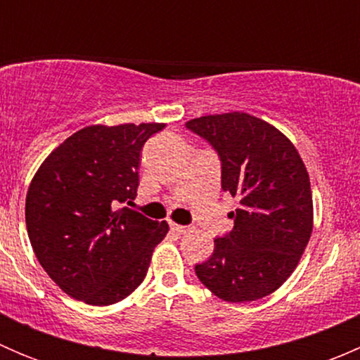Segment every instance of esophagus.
<instances>
[{"label": "esophagus", "mask_w": 360, "mask_h": 360, "mask_svg": "<svg viewBox=\"0 0 360 360\" xmlns=\"http://www.w3.org/2000/svg\"><path fill=\"white\" fill-rule=\"evenodd\" d=\"M170 230L176 231V233H179V235H183V233H188V231H191V226H183V224L170 223Z\"/></svg>", "instance_id": "34e87169"}]
</instances>
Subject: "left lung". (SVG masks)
Masks as SVG:
<instances>
[{
    "label": "left lung",
    "instance_id": "1",
    "mask_svg": "<svg viewBox=\"0 0 360 360\" xmlns=\"http://www.w3.org/2000/svg\"><path fill=\"white\" fill-rule=\"evenodd\" d=\"M186 127L212 144L221 188L238 200L228 214L233 230L214 240L195 274L230 303L268 296L291 277L314 230L307 167L281 130L249 112L200 116Z\"/></svg>",
    "mask_w": 360,
    "mask_h": 360
}]
</instances>
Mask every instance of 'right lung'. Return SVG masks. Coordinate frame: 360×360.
I'll use <instances>...</instances> for the list:
<instances>
[{"label":"right lung","mask_w":360,"mask_h":360,"mask_svg":"<svg viewBox=\"0 0 360 360\" xmlns=\"http://www.w3.org/2000/svg\"><path fill=\"white\" fill-rule=\"evenodd\" d=\"M165 123L90 125L39 165L25 197L32 250L75 300L106 307L144 281L169 224L122 207L137 197L144 143Z\"/></svg>","instance_id":"right-lung-1"}]
</instances>
